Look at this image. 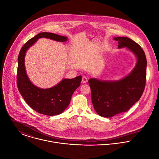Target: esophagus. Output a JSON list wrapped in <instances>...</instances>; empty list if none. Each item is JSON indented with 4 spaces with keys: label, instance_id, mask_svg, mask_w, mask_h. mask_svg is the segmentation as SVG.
<instances>
[{
    "label": "esophagus",
    "instance_id": "34e87169",
    "mask_svg": "<svg viewBox=\"0 0 159 159\" xmlns=\"http://www.w3.org/2000/svg\"><path fill=\"white\" fill-rule=\"evenodd\" d=\"M88 78L86 76H83L82 78V83H86L88 82Z\"/></svg>",
    "mask_w": 159,
    "mask_h": 159
}]
</instances>
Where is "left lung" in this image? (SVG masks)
<instances>
[{
  "instance_id": "left-lung-1",
  "label": "left lung",
  "mask_w": 159,
  "mask_h": 159,
  "mask_svg": "<svg viewBox=\"0 0 159 159\" xmlns=\"http://www.w3.org/2000/svg\"><path fill=\"white\" fill-rule=\"evenodd\" d=\"M119 49L126 48L136 57L133 70L119 80H100L90 78L91 101L94 110L101 116L111 118L129 110L138 102L144 91L146 83L147 59L142 48L126 37H115Z\"/></svg>"
}]
</instances>
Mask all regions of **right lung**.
<instances>
[{
  "mask_svg": "<svg viewBox=\"0 0 159 159\" xmlns=\"http://www.w3.org/2000/svg\"><path fill=\"white\" fill-rule=\"evenodd\" d=\"M48 38L65 42L68 38L51 33H41L29 40L21 48L18 56L17 84L19 91L27 105L36 111L48 116L61 114L70 105L72 94L80 86L81 76L73 79H63L56 85L43 89L37 87L29 79L25 68L27 51L39 38Z\"/></svg>",
  "mask_w": 159,
  "mask_h": 159,
  "instance_id": "1",
  "label": "right lung"
}]
</instances>
